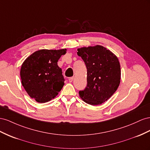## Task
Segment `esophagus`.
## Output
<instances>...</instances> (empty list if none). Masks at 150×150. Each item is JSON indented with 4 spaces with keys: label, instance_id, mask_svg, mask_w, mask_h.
Wrapping results in <instances>:
<instances>
[{
    "label": "esophagus",
    "instance_id": "obj_1",
    "mask_svg": "<svg viewBox=\"0 0 150 150\" xmlns=\"http://www.w3.org/2000/svg\"><path fill=\"white\" fill-rule=\"evenodd\" d=\"M74 76H72V77H70L69 79H68V80H69L70 82H72L73 80H74Z\"/></svg>",
    "mask_w": 150,
    "mask_h": 150
}]
</instances>
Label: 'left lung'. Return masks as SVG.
<instances>
[{"label":"left lung","instance_id":"8db88e82","mask_svg":"<svg viewBox=\"0 0 150 150\" xmlns=\"http://www.w3.org/2000/svg\"><path fill=\"white\" fill-rule=\"evenodd\" d=\"M87 69V85L79 96L87 104L99 105L108 100L117 89L121 80L118 58L104 47H83L77 50Z\"/></svg>","mask_w":150,"mask_h":150}]
</instances>
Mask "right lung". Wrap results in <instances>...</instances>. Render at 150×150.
Masks as SVG:
<instances>
[{
    "label": "right lung",
    "mask_w": 150,
    "mask_h": 150,
    "mask_svg": "<svg viewBox=\"0 0 150 150\" xmlns=\"http://www.w3.org/2000/svg\"><path fill=\"white\" fill-rule=\"evenodd\" d=\"M66 49L40 50L25 59L21 66V82L28 95L45 103L56 97L64 85L62 68L57 62Z\"/></svg>",
    "instance_id": "obj_1"
}]
</instances>
